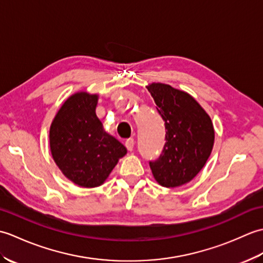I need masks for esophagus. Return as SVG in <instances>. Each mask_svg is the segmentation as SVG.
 <instances>
[{"label":"esophagus","instance_id":"34e87169","mask_svg":"<svg viewBox=\"0 0 263 263\" xmlns=\"http://www.w3.org/2000/svg\"><path fill=\"white\" fill-rule=\"evenodd\" d=\"M125 147H126V149H127V150H130V152H132V150H133V147H135V140H133L132 138H130V139H126V141H125Z\"/></svg>","mask_w":263,"mask_h":263}]
</instances>
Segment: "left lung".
Instances as JSON below:
<instances>
[{"instance_id": "obj_1", "label": "left lung", "mask_w": 263, "mask_h": 263, "mask_svg": "<svg viewBox=\"0 0 263 263\" xmlns=\"http://www.w3.org/2000/svg\"><path fill=\"white\" fill-rule=\"evenodd\" d=\"M149 92L165 122V146L149 161L155 180L165 187L190 182L202 170L211 154L215 131L211 119L185 91L165 83H152Z\"/></svg>"}]
</instances>
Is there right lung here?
Segmentation results:
<instances>
[{
  "instance_id": "1",
  "label": "right lung",
  "mask_w": 263,
  "mask_h": 263,
  "mask_svg": "<svg viewBox=\"0 0 263 263\" xmlns=\"http://www.w3.org/2000/svg\"><path fill=\"white\" fill-rule=\"evenodd\" d=\"M98 95H72L49 128L53 159L70 181L82 187L102 185L126 148L106 133L96 115Z\"/></svg>"
}]
</instances>
